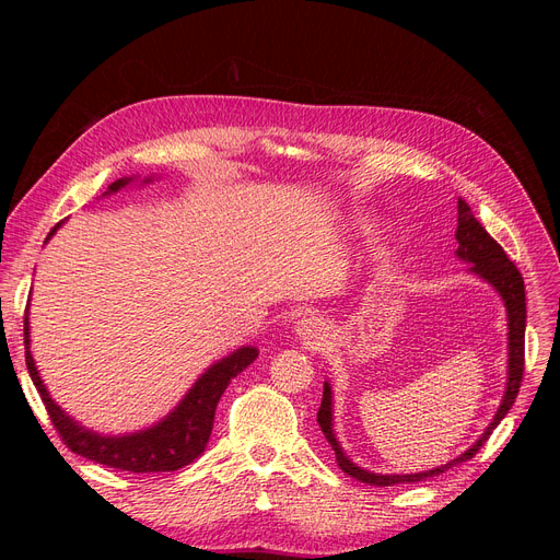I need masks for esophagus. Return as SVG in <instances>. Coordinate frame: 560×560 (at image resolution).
<instances>
[{
  "label": "esophagus",
  "mask_w": 560,
  "mask_h": 560,
  "mask_svg": "<svg viewBox=\"0 0 560 560\" xmlns=\"http://www.w3.org/2000/svg\"><path fill=\"white\" fill-rule=\"evenodd\" d=\"M317 319H313V317H303L299 325H296V331H299V336H303V338H313V336H317Z\"/></svg>",
  "instance_id": "obj_1"
}]
</instances>
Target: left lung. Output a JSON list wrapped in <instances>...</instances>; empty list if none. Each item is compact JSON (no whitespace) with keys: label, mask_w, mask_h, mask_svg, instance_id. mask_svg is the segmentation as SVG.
<instances>
[{"label":"left lung","mask_w":560,"mask_h":560,"mask_svg":"<svg viewBox=\"0 0 560 560\" xmlns=\"http://www.w3.org/2000/svg\"><path fill=\"white\" fill-rule=\"evenodd\" d=\"M455 238H457V257L474 264L471 266L474 273H479L483 280L493 284L500 292V296L504 299L506 317H510V378H506V393L502 397V404H500L493 422L486 428L479 442L474 444L469 451H465L460 457H455V460L436 467V469H430V471L401 474V477L399 474H393V477H387V474H371L366 469H360L358 465H352L346 457V453L341 451V446H338L334 430H331V387H329V383H325V393H322V404L317 411V422L336 453L338 467H341L346 474H350L352 479H358L362 483L395 486V483H404V481H425V479L439 477V474L448 471L455 465L469 460V457L477 455L479 448L488 442V436L493 434V430L500 425V420L506 416V411L512 409L514 399L518 395L523 366H525V287H523V278L518 273V268L512 264V259L506 257L504 249L500 247V243L490 238V233L477 222V217L471 214L465 200H457Z\"/></svg>","instance_id":"obj_1"}]
</instances>
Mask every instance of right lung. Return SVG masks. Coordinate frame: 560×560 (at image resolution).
Returning a JSON list of instances; mask_svg holds the SVG:
<instances>
[{"instance_id": "right-lung-1", "label": "right lung", "mask_w": 560, "mask_h": 560, "mask_svg": "<svg viewBox=\"0 0 560 560\" xmlns=\"http://www.w3.org/2000/svg\"><path fill=\"white\" fill-rule=\"evenodd\" d=\"M128 182H132V177L116 179L114 184H109L107 194L118 191ZM58 226L50 229L48 238L56 233ZM257 348H241L229 354L226 360L210 366L206 374L196 381L189 393H186L177 409L171 416H165L159 425L128 436H100L77 425V422L70 416H65L60 406L48 397L46 387L37 374L35 360H32L30 354V327L25 317V364L60 439L67 444V448L74 451L77 455L121 471H175L184 465L194 463L196 457L206 451L217 404L222 399L224 389L229 387L231 378L238 376L241 371H245L254 360H257Z\"/></svg>"}]
</instances>
